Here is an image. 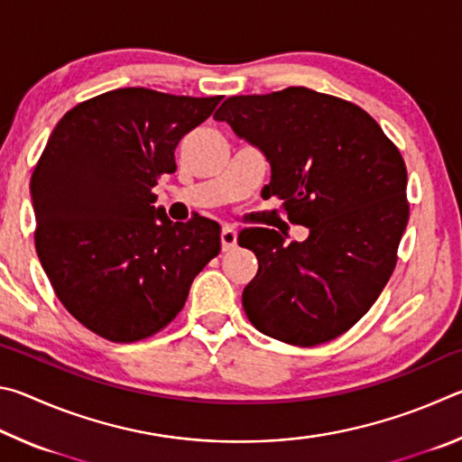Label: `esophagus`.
<instances>
[{"label": "esophagus", "mask_w": 462, "mask_h": 462, "mask_svg": "<svg viewBox=\"0 0 462 462\" xmlns=\"http://www.w3.org/2000/svg\"><path fill=\"white\" fill-rule=\"evenodd\" d=\"M220 240H222V250H224V253H228V250L236 246V230H234L232 226H224L222 234H220Z\"/></svg>", "instance_id": "1"}]
</instances>
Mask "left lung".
I'll return each mask as SVG.
<instances>
[{"label": "left lung", "instance_id": "obj_1", "mask_svg": "<svg viewBox=\"0 0 462 462\" xmlns=\"http://www.w3.org/2000/svg\"><path fill=\"white\" fill-rule=\"evenodd\" d=\"M259 146L271 165L264 198H279L303 242L242 228L259 259L242 306L256 330L316 346L350 330L377 301L410 217L408 169L385 132L353 101L308 88L228 97L214 114Z\"/></svg>", "mask_w": 462, "mask_h": 462}]
</instances>
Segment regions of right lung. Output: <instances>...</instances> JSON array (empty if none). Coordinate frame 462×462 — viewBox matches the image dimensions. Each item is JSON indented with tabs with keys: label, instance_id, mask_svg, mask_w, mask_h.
<instances>
[{
	"label": "right lung",
	"instance_id": "1",
	"mask_svg": "<svg viewBox=\"0 0 462 462\" xmlns=\"http://www.w3.org/2000/svg\"><path fill=\"white\" fill-rule=\"evenodd\" d=\"M220 101L124 88L81 101L52 130L30 179L36 253L59 301L101 338L167 328L220 253L217 222H171L152 193L177 171L179 140Z\"/></svg>",
	"mask_w": 462,
	"mask_h": 462
}]
</instances>
